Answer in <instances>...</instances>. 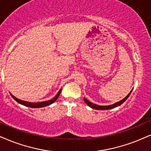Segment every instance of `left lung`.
I'll return each mask as SVG.
<instances>
[{
  "instance_id": "left-lung-1",
  "label": "left lung",
  "mask_w": 151,
  "mask_h": 151,
  "mask_svg": "<svg viewBox=\"0 0 151 151\" xmlns=\"http://www.w3.org/2000/svg\"><path fill=\"white\" fill-rule=\"evenodd\" d=\"M132 90L131 91H130V93H129L128 95L126 97L124 98V99H123L122 100H121V101H119V102H117V103H114V104H112V105H105V106H103V105H99L94 104V103H91V102H90V101H88V100L85 99V98H84V99H83V100H84L85 103H86V104L88 105V106L91 107V108H93V109H95V110H110V109L115 108H116V107H117V106H119V105L122 104V103H124V101H126V100L128 99V98H129V96H130L131 93H132Z\"/></svg>"
}]
</instances>
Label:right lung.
<instances>
[{"label":"right lung","instance_id":"1","mask_svg":"<svg viewBox=\"0 0 151 151\" xmlns=\"http://www.w3.org/2000/svg\"><path fill=\"white\" fill-rule=\"evenodd\" d=\"M61 90L62 89H60L59 91H58V93L56 94V96L52 99L49 100V101H43V102H39V103H31V102H28V101H22V100L18 99L17 98L14 97V96L12 95V93H10V95H11L12 97L13 98V99L15 100L17 103H19V104H22V105H24V106H27V107H29V108H43V107H46V106H47V105H49L52 104V103H53L56 101V100H57L58 96H60V94Z\"/></svg>","mask_w":151,"mask_h":151}]
</instances>
